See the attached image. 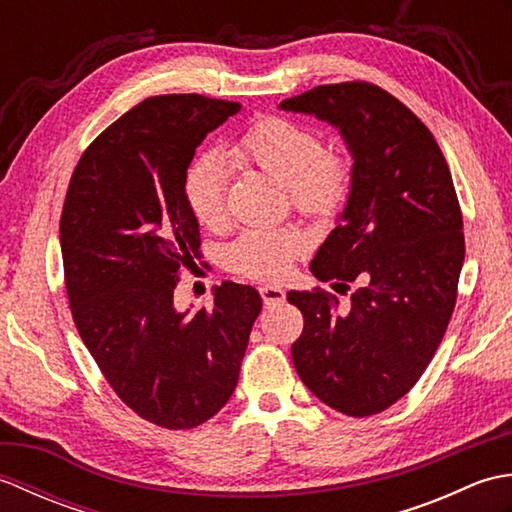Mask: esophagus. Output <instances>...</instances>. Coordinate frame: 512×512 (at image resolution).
<instances>
[{"instance_id": "34e87169", "label": "esophagus", "mask_w": 512, "mask_h": 512, "mask_svg": "<svg viewBox=\"0 0 512 512\" xmlns=\"http://www.w3.org/2000/svg\"><path fill=\"white\" fill-rule=\"evenodd\" d=\"M259 295H262L266 308L281 306V303L286 301V290L279 288V286H262V288H259Z\"/></svg>"}]
</instances>
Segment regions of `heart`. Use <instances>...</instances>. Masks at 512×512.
<instances>
[{
  "label": "heart",
  "instance_id": "heart-1",
  "mask_svg": "<svg viewBox=\"0 0 512 512\" xmlns=\"http://www.w3.org/2000/svg\"><path fill=\"white\" fill-rule=\"evenodd\" d=\"M237 165H253L286 187L299 211L330 217L343 209L350 193V167L341 154L325 151L310 127L268 116L228 147ZM184 193L198 222L217 228L226 222L228 165L215 151L191 162ZM308 250V237L297 226L248 228L224 250L226 266L250 279H281Z\"/></svg>",
  "mask_w": 512,
  "mask_h": 512
}]
</instances>
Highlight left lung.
Masks as SVG:
<instances>
[{
    "label": "left lung",
    "instance_id": "1",
    "mask_svg": "<svg viewBox=\"0 0 512 512\" xmlns=\"http://www.w3.org/2000/svg\"><path fill=\"white\" fill-rule=\"evenodd\" d=\"M277 107L339 129L350 193L310 270L363 281L347 310L319 290L288 292L306 321L292 363L328 407L372 416L418 383L453 314L464 233L451 171L420 118L372 83L319 85Z\"/></svg>",
    "mask_w": 512,
    "mask_h": 512
}]
</instances>
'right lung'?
<instances>
[{"mask_svg": "<svg viewBox=\"0 0 512 512\" xmlns=\"http://www.w3.org/2000/svg\"><path fill=\"white\" fill-rule=\"evenodd\" d=\"M242 105L154 96L94 140L65 195L59 244L72 319L129 409L167 429L213 418L235 391L262 297L224 281L211 308L178 310L182 268L200 259L184 178L206 134Z\"/></svg>", "mask_w": 512, "mask_h": 512, "instance_id": "right-lung-1", "label": "right lung"}]
</instances>
